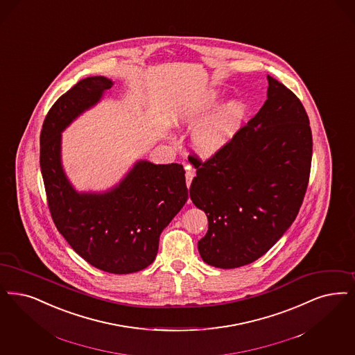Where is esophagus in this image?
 <instances>
[{
  "mask_svg": "<svg viewBox=\"0 0 355 355\" xmlns=\"http://www.w3.org/2000/svg\"><path fill=\"white\" fill-rule=\"evenodd\" d=\"M184 175H186V184H187V187H189L190 184H191V181H193V178H194V171L190 169V168H187Z\"/></svg>",
  "mask_w": 355,
  "mask_h": 355,
  "instance_id": "34e87169",
  "label": "esophagus"
}]
</instances>
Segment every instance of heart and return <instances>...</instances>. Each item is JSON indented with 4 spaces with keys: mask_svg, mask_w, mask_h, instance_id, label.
Returning a JSON list of instances; mask_svg holds the SVG:
<instances>
[{
    "mask_svg": "<svg viewBox=\"0 0 355 355\" xmlns=\"http://www.w3.org/2000/svg\"><path fill=\"white\" fill-rule=\"evenodd\" d=\"M220 99V91L210 89L198 100L191 103L177 117L178 127H191L197 124L191 130L190 142L194 150L198 152L200 156L211 157L222 152L232 141L243 125L245 105L241 100L232 99L216 108Z\"/></svg>",
    "mask_w": 355,
    "mask_h": 355,
    "instance_id": "obj_1",
    "label": "heart"
}]
</instances>
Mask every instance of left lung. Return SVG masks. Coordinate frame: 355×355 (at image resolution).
I'll return each instance as SVG.
<instances>
[{"mask_svg":"<svg viewBox=\"0 0 355 355\" xmlns=\"http://www.w3.org/2000/svg\"><path fill=\"white\" fill-rule=\"evenodd\" d=\"M267 100L227 146L206 162L191 156L193 203L207 215L199 255L216 268H238L264 255L291 227L305 196L312 130L304 105L267 76Z\"/></svg>","mask_w":355,"mask_h":355,"instance_id":"obj_1","label":"left lung"}]
</instances>
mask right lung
I'll list each match as a JSON object with an SVG mask.
<instances>
[{
    "label": "right lung",
    "instance_id": "1",
    "mask_svg": "<svg viewBox=\"0 0 355 355\" xmlns=\"http://www.w3.org/2000/svg\"><path fill=\"white\" fill-rule=\"evenodd\" d=\"M114 85L105 76L82 79L62 95L44 119L41 171L58 231L98 270L124 275L150 266L159 235L187 200L184 166L139 159L105 191H78L62 164V132L95 107Z\"/></svg>",
    "mask_w": 355,
    "mask_h": 355
}]
</instances>
